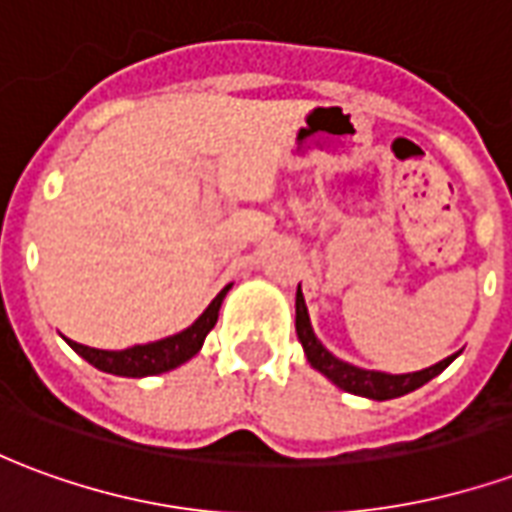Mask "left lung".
I'll list each match as a JSON object with an SVG mask.
<instances>
[{
  "label": "left lung",
  "instance_id": "obj_1",
  "mask_svg": "<svg viewBox=\"0 0 512 512\" xmlns=\"http://www.w3.org/2000/svg\"><path fill=\"white\" fill-rule=\"evenodd\" d=\"M296 334H299V343L307 354V362H310L318 373L329 378L334 386H340L343 392H351V395L370 397V400H392V397H403L408 392H414L422 384H428L430 378H436L450 365L452 359L458 354L441 359L439 365H430L425 370H417V373H403V376H392V373H381V370H365V367H356L351 362H343L326 348V345L315 337L310 323V312H307V304H304V293H301V285L296 290Z\"/></svg>",
  "mask_w": 512,
  "mask_h": 512
}]
</instances>
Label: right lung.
<instances>
[{"label":"right lung","instance_id":"obj_1","mask_svg":"<svg viewBox=\"0 0 512 512\" xmlns=\"http://www.w3.org/2000/svg\"><path fill=\"white\" fill-rule=\"evenodd\" d=\"M230 288L233 285L222 288V293L205 307V312L191 323L189 329L172 334V337H164V340H156V343L134 345V348H126V351H101V348H90V345L73 343V340H68V345L82 359H87L90 365L104 370V373H112V376L145 378L167 373V370H175L183 362H189L191 356L200 354L205 337L219 321V310H222V301Z\"/></svg>","mask_w":512,"mask_h":512}]
</instances>
